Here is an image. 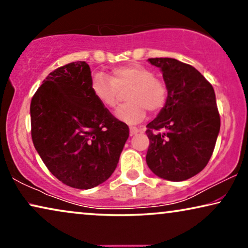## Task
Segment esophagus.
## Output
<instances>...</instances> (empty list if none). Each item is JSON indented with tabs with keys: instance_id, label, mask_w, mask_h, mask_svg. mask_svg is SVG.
Returning a JSON list of instances; mask_svg holds the SVG:
<instances>
[{
	"instance_id": "1",
	"label": "esophagus",
	"mask_w": 248,
	"mask_h": 248,
	"mask_svg": "<svg viewBox=\"0 0 248 248\" xmlns=\"http://www.w3.org/2000/svg\"><path fill=\"white\" fill-rule=\"evenodd\" d=\"M140 131H141L140 128H138V127H135V126H130V134H131V135L137 134V133H139V132H140Z\"/></svg>"
}]
</instances>
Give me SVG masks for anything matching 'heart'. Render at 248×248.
<instances>
[{
	"label": "heart",
	"instance_id": "1",
	"mask_svg": "<svg viewBox=\"0 0 248 248\" xmlns=\"http://www.w3.org/2000/svg\"><path fill=\"white\" fill-rule=\"evenodd\" d=\"M126 91L127 103L118 108L117 117L134 124L145 117L147 109L158 113L167 103L168 90L166 83L155 76L150 69L140 64L116 66L110 76L96 72L90 79V90L93 97L107 108H115L120 100L121 90Z\"/></svg>",
	"mask_w": 248,
	"mask_h": 248
}]
</instances>
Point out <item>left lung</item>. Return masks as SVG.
Returning a JSON list of instances; mask_svg holds the SVG:
<instances>
[{"label":"left lung","mask_w":248,"mask_h":248,"mask_svg":"<svg viewBox=\"0 0 248 248\" xmlns=\"http://www.w3.org/2000/svg\"><path fill=\"white\" fill-rule=\"evenodd\" d=\"M160 67L167 103L147 125V164L159 177L181 182L208 165L220 131L213 87L189 64L169 57L149 59Z\"/></svg>","instance_id":"8db88e82"}]
</instances>
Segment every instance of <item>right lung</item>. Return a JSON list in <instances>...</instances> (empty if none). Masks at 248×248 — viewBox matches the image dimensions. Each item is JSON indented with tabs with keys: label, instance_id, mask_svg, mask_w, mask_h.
<instances>
[{
	"label": "right lung",
	"instance_id": "obj_1",
	"mask_svg": "<svg viewBox=\"0 0 248 248\" xmlns=\"http://www.w3.org/2000/svg\"><path fill=\"white\" fill-rule=\"evenodd\" d=\"M83 61L57 67L30 104L31 139L48 170L70 187L89 189L107 181L130 130L90 90Z\"/></svg>",
	"mask_w": 248,
	"mask_h": 248
}]
</instances>
